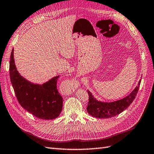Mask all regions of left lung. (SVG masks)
<instances>
[{
    "label": "left lung",
    "mask_w": 154,
    "mask_h": 154,
    "mask_svg": "<svg viewBox=\"0 0 154 154\" xmlns=\"http://www.w3.org/2000/svg\"><path fill=\"white\" fill-rule=\"evenodd\" d=\"M140 84V80L138 83L137 86H136L135 88L128 96L112 103L99 101L92 95L91 92L88 90L89 101L86 108L87 112L90 116L99 119L110 118L118 115L123 112L133 102L135 96L137 95Z\"/></svg>",
    "instance_id": "left-lung-1"
}]
</instances>
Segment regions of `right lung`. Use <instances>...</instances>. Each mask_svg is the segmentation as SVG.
I'll return each mask as SVG.
<instances>
[{
	"label": "right lung",
	"instance_id": "1",
	"mask_svg": "<svg viewBox=\"0 0 154 154\" xmlns=\"http://www.w3.org/2000/svg\"><path fill=\"white\" fill-rule=\"evenodd\" d=\"M14 50L10 55V75L16 97L21 106L39 119L51 120L58 117L62 111L63 97L57 89L59 76L42 85L29 82L16 68Z\"/></svg>",
	"mask_w": 154,
	"mask_h": 154
}]
</instances>
